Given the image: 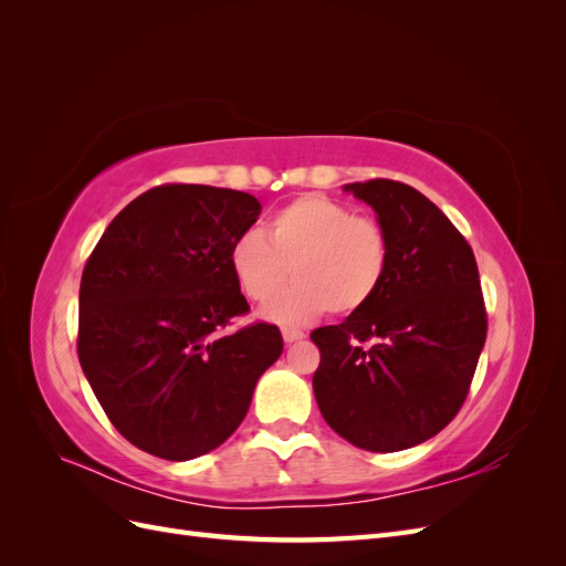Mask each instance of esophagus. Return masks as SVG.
<instances>
[{
    "instance_id": "esophagus-1",
    "label": "esophagus",
    "mask_w": 566,
    "mask_h": 566,
    "mask_svg": "<svg viewBox=\"0 0 566 566\" xmlns=\"http://www.w3.org/2000/svg\"><path fill=\"white\" fill-rule=\"evenodd\" d=\"M304 337V333L302 331H297V328H283V339L287 342H297V339H302Z\"/></svg>"
}]
</instances>
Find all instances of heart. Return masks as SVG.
I'll use <instances>...</instances> for the list:
<instances>
[{"label": "heart", "instance_id": "b5f03b06", "mask_svg": "<svg viewBox=\"0 0 566 566\" xmlns=\"http://www.w3.org/2000/svg\"><path fill=\"white\" fill-rule=\"evenodd\" d=\"M391 262L389 233L378 219L354 214L321 193H306L273 212L264 235L243 231L229 248L241 293L269 304L287 275L296 285L266 316L300 323L321 312L352 316L378 297Z\"/></svg>", "mask_w": 566, "mask_h": 566}]
</instances>
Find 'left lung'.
<instances>
[{
  "label": "left lung",
  "instance_id": "1",
  "mask_svg": "<svg viewBox=\"0 0 566 566\" xmlns=\"http://www.w3.org/2000/svg\"><path fill=\"white\" fill-rule=\"evenodd\" d=\"M389 233L387 279L366 310L312 333L314 394L333 430L373 453L403 451L447 427L465 403L486 342L474 252L413 186H345Z\"/></svg>",
  "mask_w": 566,
  "mask_h": 566
}]
</instances>
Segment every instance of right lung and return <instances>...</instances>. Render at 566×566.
I'll return each mask as SVG.
<instances>
[{
    "mask_svg": "<svg viewBox=\"0 0 566 566\" xmlns=\"http://www.w3.org/2000/svg\"><path fill=\"white\" fill-rule=\"evenodd\" d=\"M260 212L243 191L163 184L111 221L84 264L80 366L136 449L165 460L217 449L281 356L279 325L254 321L227 333L250 312L229 248Z\"/></svg>",
    "mask_w": 566,
    "mask_h": 566,
    "instance_id": "1",
    "label": "right lung"
}]
</instances>
